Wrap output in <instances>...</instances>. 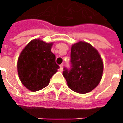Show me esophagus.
Here are the masks:
<instances>
[{
  "mask_svg": "<svg viewBox=\"0 0 123 123\" xmlns=\"http://www.w3.org/2000/svg\"><path fill=\"white\" fill-rule=\"evenodd\" d=\"M62 70H63V64H61L60 65V71L62 72Z\"/></svg>",
  "mask_w": 123,
  "mask_h": 123,
  "instance_id": "esophagus-1",
  "label": "esophagus"
}]
</instances>
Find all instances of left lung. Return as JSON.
<instances>
[{
    "instance_id": "1",
    "label": "left lung",
    "mask_w": 123,
    "mask_h": 123,
    "mask_svg": "<svg viewBox=\"0 0 123 123\" xmlns=\"http://www.w3.org/2000/svg\"><path fill=\"white\" fill-rule=\"evenodd\" d=\"M71 68L62 73L68 86L79 93H86L101 81L103 62L99 53L90 44L79 41L71 48Z\"/></svg>"
}]
</instances>
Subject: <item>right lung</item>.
<instances>
[{"label":"right lung","mask_w":123,"mask_h":123,"mask_svg":"<svg viewBox=\"0 0 123 123\" xmlns=\"http://www.w3.org/2000/svg\"><path fill=\"white\" fill-rule=\"evenodd\" d=\"M52 45L53 43L33 39L19 55L18 75L22 84L31 92L46 87L51 77L59 68L55 62V55L51 51Z\"/></svg>","instance_id":"right-lung-1"}]
</instances>
